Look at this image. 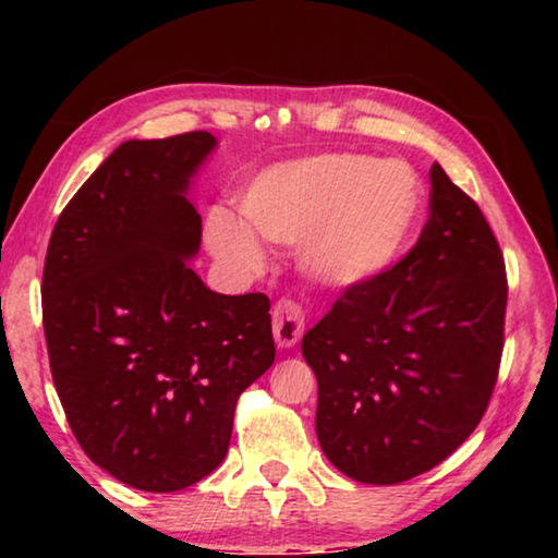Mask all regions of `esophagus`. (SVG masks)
Returning <instances> with one entry per match:
<instances>
[{"label":"esophagus","mask_w":558,"mask_h":558,"mask_svg":"<svg viewBox=\"0 0 558 558\" xmlns=\"http://www.w3.org/2000/svg\"><path fill=\"white\" fill-rule=\"evenodd\" d=\"M302 332H305V315H302V307L292 300H280L276 307H272V337H276V344L280 349L295 347Z\"/></svg>","instance_id":"obj_1"}]
</instances>
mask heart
Wrapping results in <instances>:
<instances>
[{"label": "heart", "instance_id": "b5f03b06", "mask_svg": "<svg viewBox=\"0 0 558 558\" xmlns=\"http://www.w3.org/2000/svg\"><path fill=\"white\" fill-rule=\"evenodd\" d=\"M423 214V184L399 159L319 155L270 167L239 202L241 223L211 211L206 241L223 263L263 268L257 239L300 243V266L325 288L349 290L389 272L409 248Z\"/></svg>", "mask_w": 558, "mask_h": 558}]
</instances>
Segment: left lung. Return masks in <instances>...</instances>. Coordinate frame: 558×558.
Instances as JSON below:
<instances>
[{
	"instance_id": "1",
	"label": "left lung",
	"mask_w": 558,
	"mask_h": 558,
	"mask_svg": "<svg viewBox=\"0 0 558 558\" xmlns=\"http://www.w3.org/2000/svg\"><path fill=\"white\" fill-rule=\"evenodd\" d=\"M428 221L413 248L342 292L302 337L317 376V440L366 485L405 483L465 442L493 396L507 272L480 206L430 167Z\"/></svg>"
}]
</instances>
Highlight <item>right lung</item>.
Returning <instances> with one entry per match:
<instances>
[{
  "label": "right lung",
  "instance_id": "obj_1",
  "mask_svg": "<svg viewBox=\"0 0 558 558\" xmlns=\"http://www.w3.org/2000/svg\"><path fill=\"white\" fill-rule=\"evenodd\" d=\"M216 137L128 140L53 226L41 305L51 376L75 440L145 493L221 465L239 396L270 369L263 292L221 295L189 266L202 216L186 199Z\"/></svg>",
  "mask_w": 558,
  "mask_h": 558
}]
</instances>
